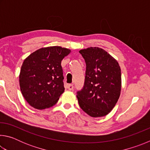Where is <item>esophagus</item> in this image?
<instances>
[{"label":"esophagus","mask_w":150,"mask_h":150,"mask_svg":"<svg viewBox=\"0 0 150 150\" xmlns=\"http://www.w3.org/2000/svg\"><path fill=\"white\" fill-rule=\"evenodd\" d=\"M67 88L69 89V91H71L73 89V85L71 84H69V85H67Z\"/></svg>","instance_id":"1"}]
</instances>
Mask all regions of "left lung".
Here are the masks:
<instances>
[{
    "instance_id": "1",
    "label": "left lung",
    "mask_w": 150,
    "mask_h": 150,
    "mask_svg": "<svg viewBox=\"0 0 150 150\" xmlns=\"http://www.w3.org/2000/svg\"><path fill=\"white\" fill-rule=\"evenodd\" d=\"M86 63L85 84L77 97L81 108L91 117L107 115L120 95V67L102 48L90 47L79 51Z\"/></svg>"
}]
</instances>
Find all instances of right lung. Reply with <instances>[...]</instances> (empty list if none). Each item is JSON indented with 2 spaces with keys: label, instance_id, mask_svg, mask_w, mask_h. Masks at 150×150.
<instances>
[{
  "label": "right lung",
  "instance_id": "right-lung-1",
  "mask_svg": "<svg viewBox=\"0 0 150 150\" xmlns=\"http://www.w3.org/2000/svg\"><path fill=\"white\" fill-rule=\"evenodd\" d=\"M71 50L60 46L42 47L24 59L19 75L22 95L38 110L50 108L64 92L61 63Z\"/></svg>",
  "mask_w": 150,
  "mask_h": 150
}]
</instances>
